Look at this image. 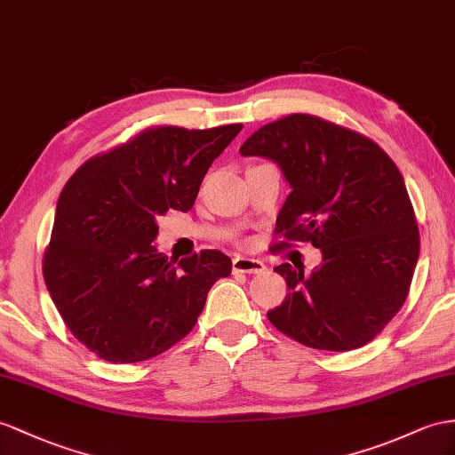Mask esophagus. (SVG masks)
Returning a JSON list of instances; mask_svg holds the SVG:
<instances>
[{
  "label": "esophagus",
  "instance_id": "1",
  "mask_svg": "<svg viewBox=\"0 0 455 455\" xmlns=\"http://www.w3.org/2000/svg\"><path fill=\"white\" fill-rule=\"evenodd\" d=\"M232 271L235 273H250V275H259L265 271V265L259 259H251V258H235L232 261Z\"/></svg>",
  "mask_w": 455,
  "mask_h": 455
}]
</instances>
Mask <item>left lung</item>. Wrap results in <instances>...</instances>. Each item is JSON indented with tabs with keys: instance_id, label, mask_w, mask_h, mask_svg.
<instances>
[{
	"instance_id": "8db88e82",
	"label": "left lung",
	"mask_w": 455,
	"mask_h": 455,
	"mask_svg": "<svg viewBox=\"0 0 455 455\" xmlns=\"http://www.w3.org/2000/svg\"><path fill=\"white\" fill-rule=\"evenodd\" d=\"M242 156L278 163L292 186L276 217L275 250L311 242L323 263L307 276L275 267L290 292L267 317L315 349L365 346L410 294L419 228L402 172L379 144L317 115L292 113L258 128Z\"/></svg>"
}]
</instances>
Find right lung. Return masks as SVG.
<instances>
[{
    "label": "right lung",
    "instance_id": "right-lung-1",
    "mask_svg": "<svg viewBox=\"0 0 455 455\" xmlns=\"http://www.w3.org/2000/svg\"><path fill=\"white\" fill-rule=\"evenodd\" d=\"M242 124L149 126L80 165L57 200L42 271L75 339L111 363L167 352L188 334L207 292L228 276L219 250L167 259L151 242L169 209H192L212 163Z\"/></svg>",
    "mask_w": 455,
    "mask_h": 455
}]
</instances>
